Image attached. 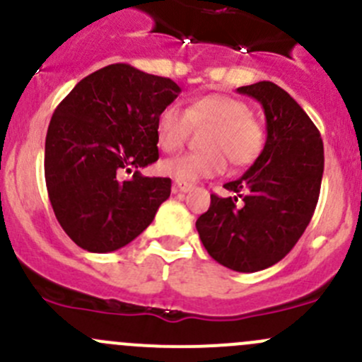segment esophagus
<instances>
[{
	"mask_svg": "<svg viewBox=\"0 0 362 362\" xmlns=\"http://www.w3.org/2000/svg\"><path fill=\"white\" fill-rule=\"evenodd\" d=\"M175 189L180 192H189L194 189V184H191V182H185V180H175Z\"/></svg>",
	"mask_w": 362,
	"mask_h": 362,
	"instance_id": "esophagus-1",
	"label": "esophagus"
}]
</instances>
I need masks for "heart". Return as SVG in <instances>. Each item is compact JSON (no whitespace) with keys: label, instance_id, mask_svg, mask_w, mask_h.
Here are the masks:
<instances>
[{"label":"heart","instance_id":"heart-1","mask_svg":"<svg viewBox=\"0 0 362 362\" xmlns=\"http://www.w3.org/2000/svg\"><path fill=\"white\" fill-rule=\"evenodd\" d=\"M210 126L204 152L177 156L160 163V171L177 180L196 182L215 177L229 163L249 166L264 148V127L242 100L226 94H204L189 103L187 110L168 105L156 120V138L163 152H177L191 136L192 127Z\"/></svg>","mask_w":362,"mask_h":362}]
</instances>
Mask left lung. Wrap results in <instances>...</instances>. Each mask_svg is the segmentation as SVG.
Segmentation results:
<instances>
[{"mask_svg":"<svg viewBox=\"0 0 362 362\" xmlns=\"http://www.w3.org/2000/svg\"><path fill=\"white\" fill-rule=\"evenodd\" d=\"M262 105L264 148L249 170L211 194L196 229L208 254L235 272L254 273L286 257L312 221L324 173V145L305 110L276 83L238 87Z\"/></svg>","mask_w":362,"mask_h":362,"instance_id":"8db88e82","label":"left lung"}]
</instances>
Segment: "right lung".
<instances>
[{
  "instance_id": "obj_1",
  "label": "right lung",
  "mask_w": 362,
  "mask_h": 362,
  "mask_svg": "<svg viewBox=\"0 0 362 362\" xmlns=\"http://www.w3.org/2000/svg\"><path fill=\"white\" fill-rule=\"evenodd\" d=\"M178 94L171 78L117 63L80 80L57 105L45 138V184L57 222L80 249L127 245L170 198V178L144 177L138 168L159 159L156 120Z\"/></svg>"
}]
</instances>
